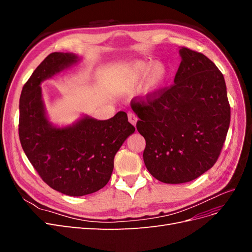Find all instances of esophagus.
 <instances>
[{
	"label": "esophagus",
	"instance_id": "esophagus-1",
	"mask_svg": "<svg viewBox=\"0 0 252 252\" xmlns=\"http://www.w3.org/2000/svg\"><path fill=\"white\" fill-rule=\"evenodd\" d=\"M128 121L130 122V123H131L132 125H134V126H135L136 122H138V117L135 116V113H134V112H132V111H129V112H128Z\"/></svg>",
	"mask_w": 252,
	"mask_h": 252
}]
</instances>
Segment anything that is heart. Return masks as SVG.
Returning <instances> with one entry per match:
<instances>
[{"instance_id": "b5f03b06", "label": "heart", "mask_w": 252, "mask_h": 252, "mask_svg": "<svg viewBox=\"0 0 252 252\" xmlns=\"http://www.w3.org/2000/svg\"><path fill=\"white\" fill-rule=\"evenodd\" d=\"M132 70L134 73V77L138 79H143L145 77H147L148 74L152 73L151 77L157 84L163 82L166 75L165 68L162 65H155L152 63L136 62L132 67Z\"/></svg>"}]
</instances>
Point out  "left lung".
Masks as SVG:
<instances>
[{
  "mask_svg": "<svg viewBox=\"0 0 252 252\" xmlns=\"http://www.w3.org/2000/svg\"><path fill=\"white\" fill-rule=\"evenodd\" d=\"M174 83L134 97L136 129L146 141L144 163L166 184L199 178L216 164L230 124L223 73L203 53L180 49Z\"/></svg>",
  "mask_w": 252,
  "mask_h": 252,
  "instance_id": "1",
  "label": "left lung"
}]
</instances>
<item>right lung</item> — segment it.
<instances>
[{"label": "right lung", "mask_w": 252, "mask_h": 252, "mask_svg": "<svg viewBox=\"0 0 252 252\" xmlns=\"http://www.w3.org/2000/svg\"><path fill=\"white\" fill-rule=\"evenodd\" d=\"M77 59L62 52L45 58L23 86L19 119L20 142L29 162L49 187L71 196L96 192L107 184L114 156L135 130L124 111L106 121L84 118L66 128L50 125L40 84Z\"/></svg>", "instance_id": "add662e5"}]
</instances>
